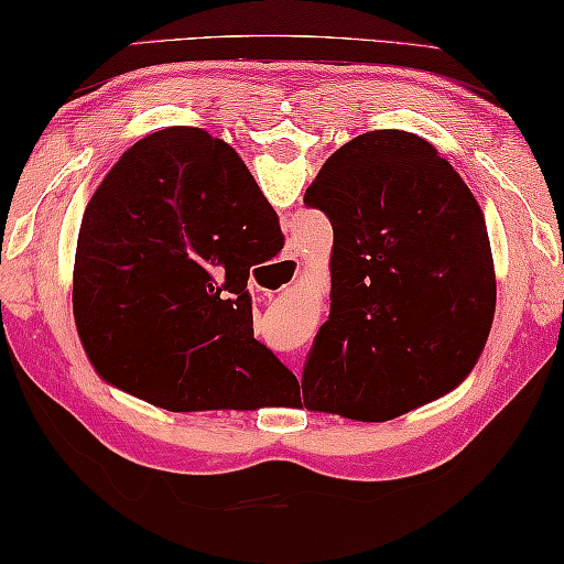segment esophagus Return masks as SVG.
Wrapping results in <instances>:
<instances>
[{
	"label": "esophagus",
	"mask_w": 564,
	"mask_h": 564,
	"mask_svg": "<svg viewBox=\"0 0 564 564\" xmlns=\"http://www.w3.org/2000/svg\"><path fill=\"white\" fill-rule=\"evenodd\" d=\"M297 259L295 257H282L280 259V264H276V269H280V272L284 274V276H292V274H295L297 272Z\"/></svg>",
	"instance_id": "esophagus-1"
}]
</instances>
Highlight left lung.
Here are the masks:
<instances>
[{
  "label": "left lung",
  "mask_w": 564,
  "mask_h": 564,
  "mask_svg": "<svg viewBox=\"0 0 564 564\" xmlns=\"http://www.w3.org/2000/svg\"><path fill=\"white\" fill-rule=\"evenodd\" d=\"M305 203L333 226L305 406L383 422L458 387L491 330L496 272L484 210L451 162L417 134L377 129L325 160Z\"/></svg>",
  "instance_id": "8db88e82"
}]
</instances>
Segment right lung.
Returning <instances> with one entry per match:
<instances>
[{"instance_id": "right-lung-1", "label": "right lung", "mask_w": 564, "mask_h": 564, "mask_svg": "<svg viewBox=\"0 0 564 564\" xmlns=\"http://www.w3.org/2000/svg\"><path fill=\"white\" fill-rule=\"evenodd\" d=\"M280 218L234 147L167 127L129 147L88 200L73 315L104 379L170 412L251 410L297 379L254 338L249 269Z\"/></svg>"}]
</instances>
